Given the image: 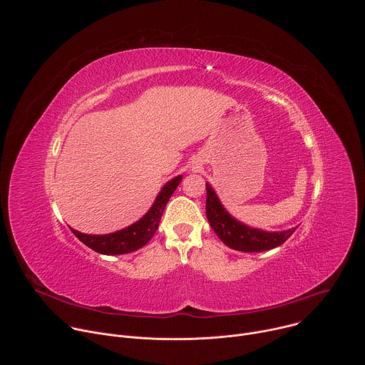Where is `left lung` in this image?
Wrapping results in <instances>:
<instances>
[{"instance_id":"left-lung-1","label":"left lung","mask_w":365,"mask_h":365,"mask_svg":"<svg viewBox=\"0 0 365 365\" xmlns=\"http://www.w3.org/2000/svg\"><path fill=\"white\" fill-rule=\"evenodd\" d=\"M206 218L220 240L232 250L259 252L282 245L296 228L282 232H266L250 228L234 220L222 207L214 189L206 185Z\"/></svg>"}]
</instances>
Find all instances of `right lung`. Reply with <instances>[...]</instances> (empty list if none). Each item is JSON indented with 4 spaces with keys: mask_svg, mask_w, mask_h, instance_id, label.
<instances>
[{
    "mask_svg": "<svg viewBox=\"0 0 365 365\" xmlns=\"http://www.w3.org/2000/svg\"><path fill=\"white\" fill-rule=\"evenodd\" d=\"M180 180H182V176H178L170 182H168L165 187L160 190L158 199H155V202L153 203L151 210L140 221H137L135 224L121 231L107 234V235H88V234L78 232L75 230H72V232L86 247L92 248L99 254L117 255V254H127V252L135 251L144 247L151 240L154 232L158 231L166 203L169 202L170 196L176 190Z\"/></svg>",
    "mask_w": 365,
    "mask_h": 365,
    "instance_id": "1",
    "label": "right lung"
}]
</instances>
